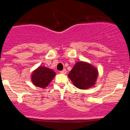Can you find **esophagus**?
<instances>
[{"mask_svg": "<svg viewBox=\"0 0 130 130\" xmlns=\"http://www.w3.org/2000/svg\"><path fill=\"white\" fill-rule=\"evenodd\" d=\"M60 73H62V74H66V70H63L62 71H60Z\"/></svg>", "mask_w": 130, "mask_h": 130, "instance_id": "obj_1", "label": "esophagus"}]
</instances>
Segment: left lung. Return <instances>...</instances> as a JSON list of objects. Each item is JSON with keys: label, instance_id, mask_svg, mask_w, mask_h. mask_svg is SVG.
Listing matches in <instances>:
<instances>
[{"label": "left lung", "instance_id": "1", "mask_svg": "<svg viewBox=\"0 0 130 130\" xmlns=\"http://www.w3.org/2000/svg\"><path fill=\"white\" fill-rule=\"evenodd\" d=\"M68 76L77 88L86 90L94 86L98 71L90 63L79 61L75 63Z\"/></svg>", "mask_w": 130, "mask_h": 130}]
</instances>
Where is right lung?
Instances as JSON below:
<instances>
[{
	"instance_id": "1",
	"label": "right lung",
	"mask_w": 130,
	"mask_h": 130,
	"mask_svg": "<svg viewBox=\"0 0 130 130\" xmlns=\"http://www.w3.org/2000/svg\"><path fill=\"white\" fill-rule=\"evenodd\" d=\"M56 73L53 70L45 66H39L33 71L31 75V81L34 85L45 88L52 81Z\"/></svg>"
}]
</instances>
